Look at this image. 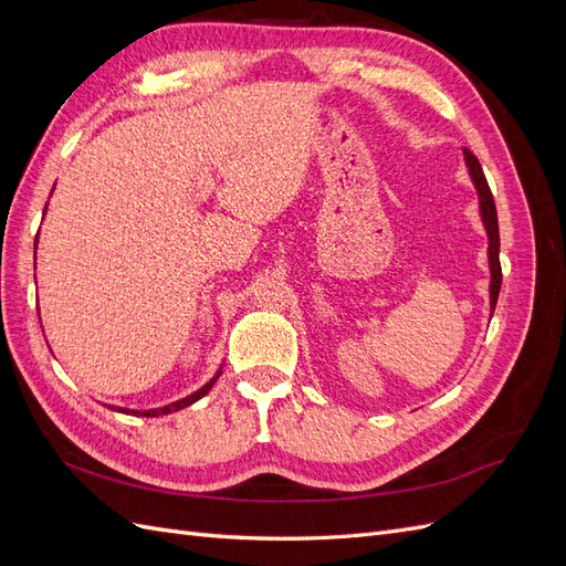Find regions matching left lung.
<instances>
[{
    "mask_svg": "<svg viewBox=\"0 0 566 566\" xmlns=\"http://www.w3.org/2000/svg\"><path fill=\"white\" fill-rule=\"evenodd\" d=\"M462 158H465L468 175L476 188L479 196V217H482V224L489 235V271H491V283H489V300H491V316L495 310V302H499L501 293V283H503V273H501V235H499V214H495V202L491 196V188L486 184V177L482 172V165L472 156L468 148H462Z\"/></svg>",
    "mask_w": 566,
    "mask_h": 566,
    "instance_id": "obj_1",
    "label": "left lung"
}]
</instances>
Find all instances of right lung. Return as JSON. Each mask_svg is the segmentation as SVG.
<instances>
[{
	"label": "right lung",
	"instance_id": "add662e5",
	"mask_svg": "<svg viewBox=\"0 0 566 566\" xmlns=\"http://www.w3.org/2000/svg\"><path fill=\"white\" fill-rule=\"evenodd\" d=\"M44 212H46V208H44ZM224 368V366H221ZM221 368L214 373V378L210 380V382H205L198 391H193V394H188V397H184V399H179V401H175V403H167V406H160V408H148V410H134V408H119V406H111L113 410H117V413H129V416H144V418H158V416H167V413H175V410H181V408H186V406H191V403H196L198 399H202L205 394H208L212 387H214V382H217V378L221 375Z\"/></svg>",
	"mask_w": 566,
	"mask_h": 566
}]
</instances>
